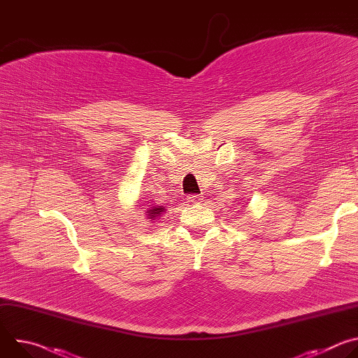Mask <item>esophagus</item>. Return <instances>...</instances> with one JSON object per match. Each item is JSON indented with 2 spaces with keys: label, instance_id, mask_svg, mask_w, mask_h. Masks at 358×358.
Returning a JSON list of instances; mask_svg holds the SVG:
<instances>
[{
  "label": "esophagus",
  "instance_id": "esophagus-1",
  "mask_svg": "<svg viewBox=\"0 0 358 358\" xmlns=\"http://www.w3.org/2000/svg\"><path fill=\"white\" fill-rule=\"evenodd\" d=\"M201 199H202V195H195V194H194V195H188V196H187V201H188V202H195V203H196V202H201Z\"/></svg>",
  "mask_w": 358,
  "mask_h": 358
}]
</instances>
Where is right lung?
I'll use <instances>...</instances> for the list:
<instances>
[{"instance_id":"right-lung-1","label":"right lung","mask_w":358,"mask_h":358,"mask_svg":"<svg viewBox=\"0 0 358 358\" xmlns=\"http://www.w3.org/2000/svg\"><path fill=\"white\" fill-rule=\"evenodd\" d=\"M164 213H166V207H160V206H157V207L152 206V207H150V208L145 210V215H147V218L151 220V221L159 220Z\"/></svg>"}]
</instances>
